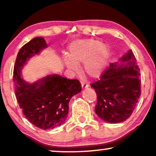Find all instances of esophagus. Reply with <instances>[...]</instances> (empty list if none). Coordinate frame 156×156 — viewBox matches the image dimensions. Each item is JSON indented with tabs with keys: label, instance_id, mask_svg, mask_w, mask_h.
<instances>
[{
	"label": "esophagus",
	"instance_id": "1",
	"mask_svg": "<svg viewBox=\"0 0 156 156\" xmlns=\"http://www.w3.org/2000/svg\"><path fill=\"white\" fill-rule=\"evenodd\" d=\"M81 84H82V89H85V88H87L89 87V84H88L86 81H84V80H82Z\"/></svg>",
	"mask_w": 156,
	"mask_h": 156
}]
</instances>
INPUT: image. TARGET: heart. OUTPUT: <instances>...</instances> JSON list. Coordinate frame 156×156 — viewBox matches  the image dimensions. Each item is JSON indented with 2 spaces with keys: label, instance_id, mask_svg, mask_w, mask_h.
Wrapping results in <instances>:
<instances>
[{
  "label": "heart",
  "instance_id": "heart-1",
  "mask_svg": "<svg viewBox=\"0 0 156 156\" xmlns=\"http://www.w3.org/2000/svg\"><path fill=\"white\" fill-rule=\"evenodd\" d=\"M111 56L109 46L94 39L76 40L69 46L68 56L63 58L67 69L77 72L78 64L84 63V72L93 78H98L106 68Z\"/></svg>",
  "mask_w": 156,
  "mask_h": 156
}]
</instances>
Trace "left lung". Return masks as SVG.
Listing matches in <instances>:
<instances>
[{"instance_id":"left-lung-1","label":"left lung","mask_w":156,"mask_h":156,"mask_svg":"<svg viewBox=\"0 0 156 156\" xmlns=\"http://www.w3.org/2000/svg\"><path fill=\"white\" fill-rule=\"evenodd\" d=\"M140 69L132 50L111 63L98 81L91 84L97 94L96 114L104 122L116 124L131 116L141 95Z\"/></svg>"}]
</instances>
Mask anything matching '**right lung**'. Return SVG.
<instances>
[{"label": "right lung", "mask_w": 156, "mask_h": 156, "mask_svg": "<svg viewBox=\"0 0 156 156\" xmlns=\"http://www.w3.org/2000/svg\"><path fill=\"white\" fill-rule=\"evenodd\" d=\"M47 48L45 39L34 37L19 51L13 69L15 94L20 108L29 122L42 129L61 126L66 119L69 103L80 93L81 83L60 75L51 74L29 84L22 78V69L30 58Z\"/></svg>", "instance_id": "right-lung-1"}]
</instances>
